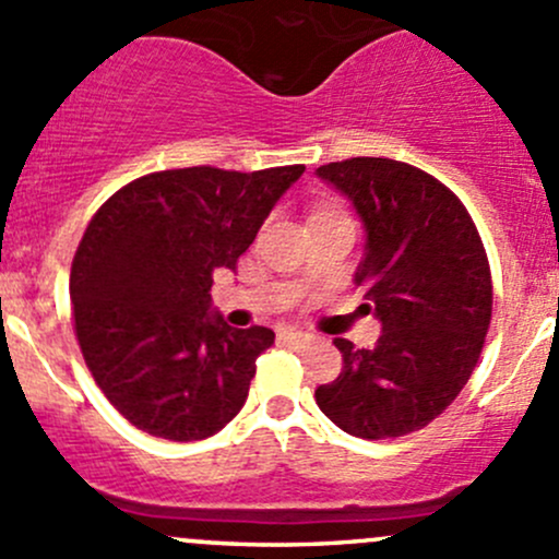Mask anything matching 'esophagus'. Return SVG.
Masks as SVG:
<instances>
[{
  "label": "esophagus",
  "mask_w": 559,
  "mask_h": 559,
  "mask_svg": "<svg viewBox=\"0 0 559 559\" xmlns=\"http://www.w3.org/2000/svg\"><path fill=\"white\" fill-rule=\"evenodd\" d=\"M281 341L292 343V346H300V343L308 341V335H306V332H300V330H284V332H281Z\"/></svg>",
  "instance_id": "34e87169"
}]
</instances>
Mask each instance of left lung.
<instances>
[{"instance_id": "obj_1", "label": "left lung", "mask_w": 559, "mask_h": 559, "mask_svg": "<svg viewBox=\"0 0 559 559\" xmlns=\"http://www.w3.org/2000/svg\"><path fill=\"white\" fill-rule=\"evenodd\" d=\"M316 175L362 222L354 284L381 321L373 348L337 337L343 370L316 403L348 436H408L441 416L476 368L492 316L487 253L465 205L419 167L357 156Z\"/></svg>"}]
</instances>
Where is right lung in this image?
<instances>
[{
  "mask_svg": "<svg viewBox=\"0 0 559 559\" xmlns=\"http://www.w3.org/2000/svg\"><path fill=\"white\" fill-rule=\"evenodd\" d=\"M302 165L257 173H151L110 197L70 273L83 359L138 430L202 441L238 416L267 326L235 330L211 308L216 270L238 267Z\"/></svg>",
  "mask_w": 559,
  "mask_h": 559,
  "instance_id": "right-lung-1",
  "label": "right lung"
}]
</instances>
